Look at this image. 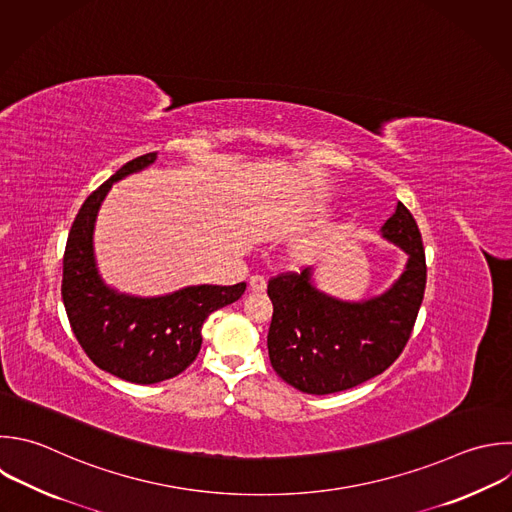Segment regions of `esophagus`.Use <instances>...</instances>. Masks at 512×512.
I'll return each instance as SVG.
<instances>
[{"instance_id": "esophagus-1", "label": "esophagus", "mask_w": 512, "mask_h": 512, "mask_svg": "<svg viewBox=\"0 0 512 512\" xmlns=\"http://www.w3.org/2000/svg\"><path fill=\"white\" fill-rule=\"evenodd\" d=\"M250 290L252 292H264L266 290V280L262 276H258V274L252 276L250 278Z\"/></svg>"}]
</instances>
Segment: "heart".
<instances>
[{"instance_id": "heart-1", "label": "heart", "mask_w": 512, "mask_h": 512, "mask_svg": "<svg viewBox=\"0 0 512 512\" xmlns=\"http://www.w3.org/2000/svg\"><path fill=\"white\" fill-rule=\"evenodd\" d=\"M312 254V248L310 246H306L304 250H302V256H310Z\"/></svg>"}]
</instances>
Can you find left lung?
Masks as SVG:
<instances>
[{"mask_svg": "<svg viewBox=\"0 0 512 512\" xmlns=\"http://www.w3.org/2000/svg\"><path fill=\"white\" fill-rule=\"evenodd\" d=\"M380 232L408 256L380 296L348 302L324 294L312 284V268L268 282L270 364L290 386L306 394L348 390L382 374L404 350L426 288L422 236L402 202Z\"/></svg>", "mask_w": 512, "mask_h": 512, "instance_id": "1", "label": "left lung"}]
</instances>
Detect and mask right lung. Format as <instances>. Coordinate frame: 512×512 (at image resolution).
<instances>
[{
	"label": "right lung",
	"mask_w": 512,
	"mask_h": 512,
	"mask_svg": "<svg viewBox=\"0 0 512 512\" xmlns=\"http://www.w3.org/2000/svg\"><path fill=\"white\" fill-rule=\"evenodd\" d=\"M156 152L124 164L82 204L64 252L62 298L70 326L90 360L128 382L154 384L184 372L202 346L204 320L236 302L246 284L188 286L140 298L110 288L96 266L94 226L112 184L148 168Z\"/></svg>",
	"instance_id": "right-lung-1"
}]
</instances>
